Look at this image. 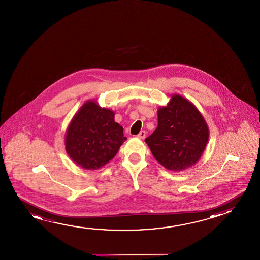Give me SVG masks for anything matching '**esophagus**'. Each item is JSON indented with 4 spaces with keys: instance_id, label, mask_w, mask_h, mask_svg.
Masks as SVG:
<instances>
[{
    "instance_id": "obj_1",
    "label": "esophagus",
    "mask_w": 260,
    "mask_h": 260,
    "mask_svg": "<svg viewBox=\"0 0 260 260\" xmlns=\"http://www.w3.org/2000/svg\"><path fill=\"white\" fill-rule=\"evenodd\" d=\"M145 137H146V132L144 131H141L139 134H138V138H140V139H145Z\"/></svg>"
}]
</instances>
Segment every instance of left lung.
Here are the masks:
<instances>
[{
	"label": "left lung",
	"mask_w": 260,
	"mask_h": 260,
	"mask_svg": "<svg viewBox=\"0 0 260 260\" xmlns=\"http://www.w3.org/2000/svg\"><path fill=\"white\" fill-rule=\"evenodd\" d=\"M209 140V128L191 103L172 96L157 111V127L145 139L157 161L171 171H182L196 163Z\"/></svg>",
	"instance_id": "8db88e82"
}]
</instances>
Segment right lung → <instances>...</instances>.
Returning a JSON list of instances; mask_svg holds the SVG:
<instances>
[{
  "instance_id": "obj_1",
  "label": "right lung",
  "mask_w": 260,
  "mask_h": 260,
  "mask_svg": "<svg viewBox=\"0 0 260 260\" xmlns=\"http://www.w3.org/2000/svg\"><path fill=\"white\" fill-rule=\"evenodd\" d=\"M127 140L114 121V112L87 102L69 125L65 148L73 161L86 170H97L110 161Z\"/></svg>"
}]
</instances>
